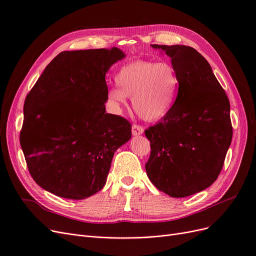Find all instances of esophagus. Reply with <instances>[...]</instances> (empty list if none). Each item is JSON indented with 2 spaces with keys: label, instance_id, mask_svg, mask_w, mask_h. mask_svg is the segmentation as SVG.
<instances>
[{
  "label": "esophagus",
  "instance_id": "esophagus-1",
  "mask_svg": "<svg viewBox=\"0 0 256 256\" xmlns=\"http://www.w3.org/2000/svg\"><path fill=\"white\" fill-rule=\"evenodd\" d=\"M144 128L141 126H138V124H133V126H132V134H133L134 136H139V135H142L144 134Z\"/></svg>",
  "mask_w": 256,
  "mask_h": 256
}]
</instances>
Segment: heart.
<instances>
[{"label":"heart","instance_id":"obj_1","mask_svg":"<svg viewBox=\"0 0 256 256\" xmlns=\"http://www.w3.org/2000/svg\"><path fill=\"white\" fill-rule=\"evenodd\" d=\"M115 81L118 88H112L108 97L115 108L133 97L136 112L146 121L164 118L173 104L178 90V76L170 62L135 61L123 65Z\"/></svg>","mask_w":256,"mask_h":256}]
</instances>
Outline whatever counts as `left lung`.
Here are the masks:
<instances>
[{"instance_id":"1","label":"left lung","mask_w":256,"mask_h":256,"mask_svg":"<svg viewBox=\"0 0 256 256\" xmlns=\"http://www.w3.org/2000/svg\"><path fill=\"white\" fill-rule=\"evenodd\" d=\"M171 58L179 86L172 110L144 134L150 142L146 171L166 194L186 197L218 177L231 144L230 102L211 66L193 47L152 45Z\"/></svg>"}]
</instances>
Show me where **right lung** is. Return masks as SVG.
Wrapping results in <instances>:
<instances>
[{
	"label": "right lung",
	"mask_w": 256,
	"mask_h": 256,
	"mask_svg": "<svg viewBox=\"0 0 256 256\" xmlns=\"http://www.w3.org/2000/svg\"><path fill=\"white\" fill-rule=\"evenodd\" d=\"M124 56L117 47L62 52L26 96L20 144L44 190L79 200L106 184L114 154L132 137L126 119L106 112V74Z\"/></svg>",
	"instance_id": "1"
}]
</instances>
